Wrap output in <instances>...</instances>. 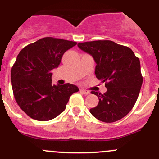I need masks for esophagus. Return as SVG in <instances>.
Segmentation results:
<instances>
[{
    "label": "esophagus",
    "instance_id": "esophagus-1",
    "mask_svg": "<svg viewBox=\"0 0 159 159\" xmlns=\"http://www.w3.org/2000/svg\"><path fill=\"white\" fill-rule=\"evenodd\" d=\"M80 91H81L82 93H84V94H85V95L90 94V91H88V90H84V89H81V90H80Z\"/></svg>",
    "mask_w": 159,
    "mask_h": 159
}]
</instances>
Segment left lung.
I'll list each match as a JSON object with an SVG mask.
<instances>
[{
  "mask_svg": "<svg viewBox=\"0 0 159 159\" xmlns=\"http://www.w3.org/2000/svg\"><path fill=\"white\" fill-rule=\"evenodd\" d=\"M78 46L93 57L96 78L105 82L107 88L104 94L91 92L99 101L90 114L104 123L122 119L134 107L143 83L139 58L129 47L110 40L80 43Z\"/></svg>",
  "mask_w": 159,
  "mask_h": 159,
  "instance_id": "obj_1",
  "label": "left lung"
}]
</instances>
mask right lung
<instances>
[{
    "instance_id": "right-lung-1",
    "label": "right lung",
    "mask_w": 159,
    "mask_h": 159,
    "mask_svg": "<svg viewBox=\"0 0 159 159\" xmlns=\"http://www.w3.org/2000/svg\"><path fill=\"white\" fill-rule=\"evenodd\" d=\"M77 43L45 37L27 45L18 54L11 69L14 97L32 119L48 121L66 109L69 98L79 89L71 84L52 85V69L57 68L63 54Z\"/></svg>"
}]
</instances>
